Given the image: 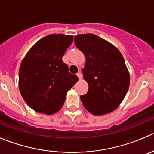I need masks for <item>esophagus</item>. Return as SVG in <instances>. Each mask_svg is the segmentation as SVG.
<instances>
[{
    "instance_id": "esophagus-1",
    "label": "esophagus",
    "mask_w": 154,
    "mask_h": 154,
    "mask_svg": "<svg viewBox=\"0 0 154 154\" xmlns=\"http://www.w3.org/2000/svg\"><path fill=\"white\" fill-rule=\"evenodd\" d=\"M77 77H78V78L80 79V80H81V79H82V74H81V73L78 72L77 74Z\"/></svg>"
}]
</instances>
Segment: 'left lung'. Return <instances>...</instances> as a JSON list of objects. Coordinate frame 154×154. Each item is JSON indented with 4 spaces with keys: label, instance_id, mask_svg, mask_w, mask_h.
<instances>
[{
    "label": "left lung",
    "instance_id": "1",
    "mask_svg": "<svg viewBox=\"0 0 154 154\" xmlns=\"http://www.w3.org/2000/svg\"><path fill=\"white\" fill-rule=\"evenodd\" d=\"M74 44L86 58L83 75L89 89L80 96L83 106L95 116L113 111L124 99L130 83L123 56L115 46L93 34L75 36Z\"/></svg>",
    "mask_w": 154,
    "mask_h": 154
}]
</instances>
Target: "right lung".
<instances>
[{"label": "right lung", "instance_id": "right-lung-1", "mask_svg": "<svg viewBox=\"0 0 154 154\" xmlns=\"http://www.w3.org/2000/svg\"><path fill=\"white\" fill-rule=\"evenodd\" d=\"M73 39L72 35L49 34L37 41L22 59L19 91L27 104L38 113L50 115L59 111L68 91L78 81L62 61Z\"/></svg>", "mask_w": 154, "mask_h": 154}]
</instances>
